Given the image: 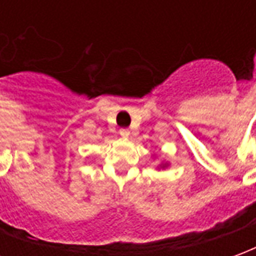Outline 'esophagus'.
Instances as JSON below:
<instances>
[{
  "label": "esophagus",
  "mask_w": 256,
  "mask_h": 256,
  "mask_svg": "<svg viewBox=\"0 0 256 256\" xmlns=\"http://www.w3.org/2000/svg\"><path fill=\"white\" fill-rule=\"evenodd\" d=\"M119 134L122 136L123 138H128V136H130V130H128V128H120V130H119Z\"/></svg>",
  "instance_id": "34e87169"
}]
</instances>
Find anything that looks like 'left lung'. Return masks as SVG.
Returning a JSON list of instances; mask_svg holds the SVG:
<instances>
[{
    "label": "left lung",
    "instance_id": "1",
    "mask_svg": "<svg viewBox=\"0 0 256 256\" xmlns=\"http://www.w3.org/2000/svg\"><path fill=\"white\" fill-rule=\"evenodd\" d=\"M167 167H168V163H167V162H164V163H160V164L158 166V168L160 170V168H167Z\"/></svg>",
    "mask_w": 256,
    "mask_h": 256
}]
</instances>
